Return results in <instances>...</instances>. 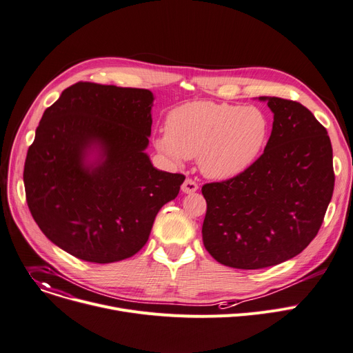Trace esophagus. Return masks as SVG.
Segmentation results:
<instances>
[{"label":"esophagus","mask_w":353,"mask_h":353,"mask_svg":"<svg viewBox=\"0 0 353 353\" xmlns=\"http://www.w3.org/2000/svg\"><path fill=\"white\" fill-rule=\"evenodd\" d=\"M181 190H183V193H187V194L194 193V192L199 190V184H197L196 180H193V179H190V177H187V179L184 180L183 185H181Z\"/></svg>","instance_id":"1"}]
</instances>
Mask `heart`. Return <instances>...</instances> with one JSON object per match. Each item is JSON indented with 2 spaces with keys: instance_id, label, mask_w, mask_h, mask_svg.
Wrapping results in <instances>:
<instances>
[{
  "instance_id": "1",
  "label": "heart",
  "mask_w": 353,
  "mask_h": 353,
  "mask_svg": "<svg viewBox=\"0 0 353 353\" xmlns=\"http://www.w3.org/2000/svg\"><path fill=\"white\" fill-rule=\"evenodd\" d=\"M168 132L154 140L156 149L180 163L199 156L201 172L211 179L243 173L261 153L268 137V117L255 106L197 101L172 109Z\"/></svg>"
}]
</instances>
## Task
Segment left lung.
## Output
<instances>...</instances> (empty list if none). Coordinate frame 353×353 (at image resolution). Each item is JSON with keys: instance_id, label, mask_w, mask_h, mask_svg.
Instances as JSON below:
<instances>
[{"instance_id": "left-lung-1", "label": "left lung", "mask_w": 353, "mask_h": 353, "mask_svg": "<svg viewBox=\"0 0 353 353\" xmlns=\"http://www.w3.org/2000/svg\"><path fill=\"white\" fill-rule=\"evenodd\" d=\"M260 99L274 113L264 153L243 173L201 187L204 247L240 270L272 267L307 248L335 185L331 139L312 112L296 101Z\"/></svg>"}]
</instances>
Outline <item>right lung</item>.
<instances>
[{"label":"right lung","instance_id":"right-lung-1","mask_svg":"<svg viewBox=\"0 0 353 353\" xmlns=\"http://www.w3.org/2000/svg\"><path fill=\"white\" fill-rule=\"evenodd\" d=\"M153 95L148 89L78 82L46 108L30 146L23 184L46 239L79 260L108 264L142 248L159 210L185 176L152 166ZM92 143L105 160L85 168Z\"/></svg>","mask_w":353,"mask_h":353}]
</instances>
